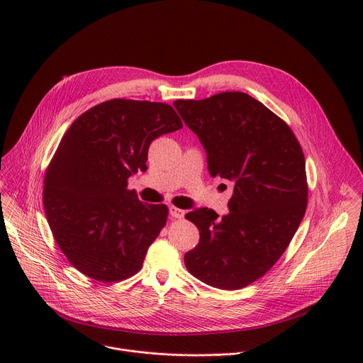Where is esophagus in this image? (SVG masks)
<instances>
[{
    "label": "esophagus",
    "mask_w": 363,
    "mask_h": 363,
    "mask_svg": "<svg viewBox=\"0 0 363 363\" xmlns=\"http://www.w3.org/2000/svg\"><path fill=\"white\" fill-rule=\"evenodd\" d=\"M169 214H171V217H174V218H184V216H185V211L184 210H179V208H177V206H171L169 208Z\"/></svg>",
    "instance_id": "esophagus-1"
}]
</instances>
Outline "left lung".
Listing matches in <instances>:
<instances>
[{
	"instance_id": "1",
	"label": "left lung",
	"mask_w": 363,
	"mask_h": 363,
	"mask_svg": "<svg viewBox=\"0 0 363 363\" xmlns=\"http://www.w3.org/2000/svg\"><path fill=\"white\" fill-rule=\"evenodd\" d=\"M174 106L201 140L210 175L234 185L223 218L208 208L185 216L199 230L185 266L208 286L242 289L276 264L303 220L307 181L301 146L283 119L242 91L179 99Z\"/></svg>"
}]
</instances>
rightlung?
<instances>
[{
	"label": "right lung",
	"mask_w": 363,
	"mask_h": 363,
	"mask_svg": "<svg viewBox=\"0 0 363 363\" xmlns=\"http://www.w3.org/2000/svg\"><path fill=\"white\" fill-rule=\"evenodd\" d=\"M181 128L167 103L112 99L67 129L47 167L43 203L56 242L80 273L115 283L142 269L168 206L143 203L128 179L147 169L153 139Z\"/></svg>",
	"instance_id": "add662e5"
}]
</instances>
